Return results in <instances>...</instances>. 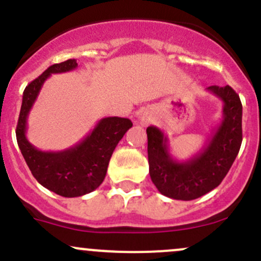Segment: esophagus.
<instances>
[{
  "label": "esophagus",
  "mask_w": 261,
  "mask_h": 261,
  "mask_svg": "<svg viewBox=\"0 0 261 261\" xmlns=\"http://www.w3.org/2000/svg\"><path fill=\"white\" fill-rule=\"evenodd\" d=\"M149 120H150V118L148 116H142L141 117V123H142V124H147V123L149 122Z\"/></svg>",
  "instance_id": "obj_1"
}]
</instances>
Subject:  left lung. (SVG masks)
Masks as SVG:
<instances>
[{"mask_svg": "<svg viewBox=\"0 0 261 261\" xmlns=\"http://www.w3.org/2000/svg\"><path fill=\"white\" fill-rule=\"evenodd\" d=\"M206 91L223 102V118L198 154L176 161L169 153L168 138L159 128H147L150 179L168 198L193 200L221 183L234 163L243 141V106L230 86H210Z\"/></svg>", "mask_w": 261, "mask_h": 261, "instance_id": "left-lung-1", "label": "left lung"}]
</instances>
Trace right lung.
Masks as SVG:
<instances>
[{
	"label": "right lung",
	"instance_id": "1",
	"mask_svg": "<svg viewBox=\"0 0 261 261\" xmlns=\"http://www.w3.org/2000/svg\"><path fill=\"white\" fill-rule=\"evenodd\" d=\"M75 60H67L48 67L40 77L24 88L16 138L22 155L38 183L66 198L81 197L93 192L105 180L113 150L133 125L130 119L106 117L80 143L60 152H43L26 137L27 118L47 78L55 73L73 71Z\"/></svg>",
	"mask_w": 261,
	"mask_h": 261
}]
</instances>
